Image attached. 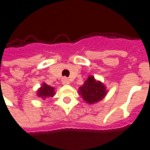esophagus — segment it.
I'll use <instances>...</instances> for the list:
<instances>
[{
	"label": "esophagus",
	"instance_id": "34e87169",
	"mask_svg": "<svg viewBox=\"0 0 150 150\" xmlns=\"http://www.w3.org/2000/svg\"><path fill=\"white\" fill-rule=\"evenodd\" d=\"M62 83L63 84H68V83H70V79H68L67 78H63L62 79Z\"/></svg>",
	"mask_w": 150,
	"mask_h": 150
}]
</instances>
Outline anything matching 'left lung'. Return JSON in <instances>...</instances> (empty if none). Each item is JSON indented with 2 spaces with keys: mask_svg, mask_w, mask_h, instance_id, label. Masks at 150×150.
I'll return each mask as SVG.
<instances>
[{
  "mask_svg": "<svg viewBox=\"0 0 150 150\" xmlns=\"http://www.w3.org/2000/svg\"><path fill=\"white\" fill-rule=\"evenodd\" d=\"M79 90L83 100L90 104L103 99L107 93L104 85L99 81H96L93 76L88 77Z\"/></svg>",
  "mask_w": 150,
  "mask_h": 150,
  "instance_id": "obj_1",
  "label": "left lung"
}]
</instances>
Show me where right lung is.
Here are the masks:
<instances>
[{"instance_id": "obj_1", "label": "right lung", "mask_w": 150, "mask_h": 150, "mask_svg": "<svg viewBox=\"0 0 150 150\" xmlns=\"http://www.w3.org/2000/svg\"><path fill=\"white\" fill-rule=\"evenodd\" d=\"M54 88L51 87L49 85L43 83L42 87L38 89V95L42 98H47V97H52L54 95Z\"/></svg>"}]
</instances>
